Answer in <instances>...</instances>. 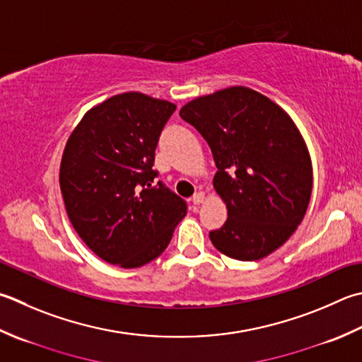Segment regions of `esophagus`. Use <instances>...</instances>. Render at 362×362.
<instances>
[{
  "label": "esophagus",
  "mask_w": 362,
  "mask_h": 362,
  "mask_svg": "<svg viewBox=\"0 0 362 362\" xmlns=\"http://www.w3.org/2000/svg\"><path fill=\"white\" fill-rule=\"evenodd\" d=\"M204 199H205V196H204V193L202 191H197V193H194V196H193V204L194 205H199V204H202L204 202Z\"/></svg>",
  "instance_id": "esophagus-1"
}]
</instances>
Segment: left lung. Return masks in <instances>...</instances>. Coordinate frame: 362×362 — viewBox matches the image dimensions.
Returning a JSON list of instances; mask_svg holds the SVG:
<instances>
[{
    "mask_svg": "<svg viewBox=\"0 0 362 362\" xmlns=\"http://www.w3.org/2000/svg\"><path fill=\"white\" fill-rule=\"evenodd\" d=\"M180 117L209 143L214 187L228 207L211 243L237 260L267 257L301 224L313 193V163L292 117L245 86L197 97Z\"/></svg>",
    "mask_w": 362,
    "mask_h": 362,
    "instance_id": "1",
    "label": "left lung"
}]
</instances>
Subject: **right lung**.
Segmentation results:
<instances>
[{"instance_id":"add662e5","label":"right lung","mask_w":362,"mask_h":362,"mask_svg":"<svg viewBox=\"0 0 362 362\" xmlns=\"http://www.w3.org/2000/svg\"><path fill=\"white\" fill-rule=\"evenodd\" d=\"M175 105L124 92L90 108L67 139L59 185L78 235L102 260L143 267L166 250L187 202L153 171Z\"/></svg>"}]
</instances>
